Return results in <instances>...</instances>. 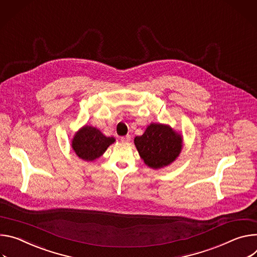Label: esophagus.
Here are the masks:
<instances>
[{
  "label": "esophagus",
  "instance_id": "34e87169",
  "mask_svg": "<svg viewBox=\"0 0 257 257\" xmlns=\"http://www.w3.org/2000/svg\"><path fill=\"white\" fill-rule=\"evenodd\" d=\"M120 140H121V142H123V143H127V142L131 141V136H130V135H126V136H124V137H121Z\"/></svg>",
  "mask_w": 257,
  "mask_h": 257
}]
</instances>
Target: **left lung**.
<instances>
[{"label": "left lung", "mask_w": 257, "mask_h": 257, "mask_svg": "<svg viewBox=\"0 0 257 257\" xmlns=\"http://www.w3.org/2000/svg\"><path fill=\"white\" fill-rule=\"evenodd\" d=\"M141 158L152 168L172 163L182 150V137L168 125L151 123L144 134L135 138Z\"/></svg>", "instance_id": "8db88e82"}]
</instances>
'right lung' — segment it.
<instances>
[{
    "mask_svg": "<svg viewBox=\"0 0 257 257\" xmlns=\"http://www.w3.org/2000/svg\"><path fill=\"white\" fill-rule=\"evenodd\" d=\"M114 141L115 139L105 137L95 127L83 126L74 136L72 148L79 158L92 161L99 158Z\"/></svg>",
    "mask_w": 257,
    "mask_h": 257,
    "instance_id": "right-lung-1",
    "label": "right lung"
}]
</instances>
